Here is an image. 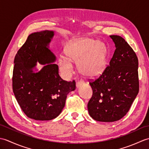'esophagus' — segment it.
I'll return each instance as SVG.
<instances>
[{
    "instance_id": "obj_1",
    "label": "esophagus",
    "mask_w": 149,
    "mask_h": 149,
    "mask_svg": "<svg viewBox=\"0 0 149 149\" xmlns=\"http://www.w3.org/2000/svg\"><path fill=\"white\" fill-rule=\"evenodd\" d=\"M83 84H84V82L83 81H78L76 83V87L77 88H79L80 86H81Z\"/></svg>"
}]
</instances>
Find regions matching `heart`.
Segmentation results:
<instances>
[{"mask_svg":"<svg viewBox=\"0 0 149 149\" xmlns=\"http://www.w3.org/2000/svg\"><path fill=\"white\" fill-rule=\"evenodd\" d=\"M66 57L59 59V70L64 75L74 72L72 63H77L79 71L84 77L99 76L107 66V50L104 43L88 38L72 40L65 47Z\"/></svg>","mask_w":149,"mask_h":149,"instance_id":"obj_1","label":"heart"}]
</instances>
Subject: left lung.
Segmentation results:
<instances>
[{"instance_id":"8db88e82","label":"left lung","mask_w":149,"mask_h":149,"mask_svg":"<svg viewBox=\"0 0 149 149\" xmlns=\"http://www.w3.org/2000/svg\"><path fill=\"white\" fill-rule=\"evenodd\" d=\"M109 36L116 49L109 65L90 83L93 95L88 103L91 118L104 122H115L124 116L139 91L136 54L123 38Z\"/></svg>"}]
</instances>
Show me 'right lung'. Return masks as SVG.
<instances>
[{"mask_svg":"<svg viewBox=\"0 0 149 149\" xmlns=\"http://www.w3.org/2000/svg\"><path fill=\"white\" fill-rule=\"evenodd\" d=\"M53 31L34 33L18 50L14 60L13 90L18 104L27 117L35 120H50L61 113L69 92L75 82L60 77L56 57L49 49ZM38 62L44 64L38 72Z\"/></svg>","mask_w":149,"mask_h":149,"instance_id":"add662e5","label":"right lung"}]
</instances>
